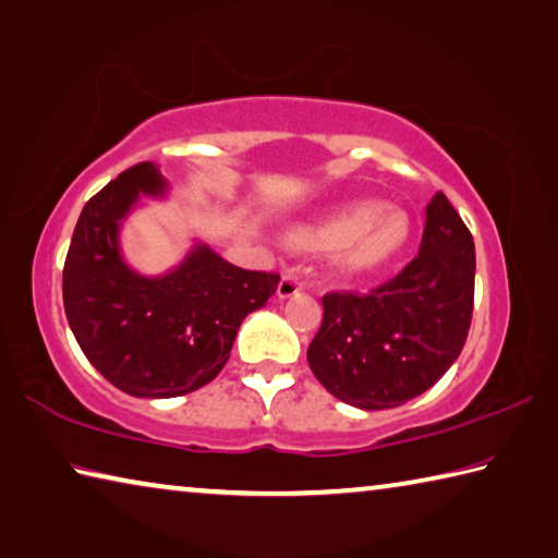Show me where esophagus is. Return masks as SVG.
Wrapping results in <instances>:
<instances>
[{"label": "esophagus", "instance_id": "34e87169", "mask_svg": "<svg viewBox=\"0 0 558 558\" xmlns=\"http://www.w3.org/2000/svg\"><path fill=\"white\" fill-rule=\"evenodd\" d=\"M305 288V282H302L295 272H286V276H282V280H280V286H278V298H292V295H298V292Z\"/></svg>", "mask_w": 558, "mask_h": 558}]
</instances>
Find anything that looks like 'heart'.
Returning <instances> with one entry per match:
<instances>
[{"label": "heart", "instance_id": "1", "mask_svg": "<svg viewBox=\"0 0 558 558\" xmlns=\"http://www.w3.org/2000/svg\"><path fill=\"white\" fill-rule=\"evenodd\" d=\"M409 223L399 211H381L376 202H352L302 223L292 243L305 251H333L342 276H366L389 263L403 248Z\"/></svg>", "mask_w": 558, "mask_h": 558}]
</instances>
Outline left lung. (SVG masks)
Wrapping results in <instances>:
<instances>
[{"label":"left lung","mask_w":558,"mask_h":558,"mask_svg":"<svg viewBox=\"0 0 558 558\" xmlns=\"http://www.w3.org/2000/svg\"><path fill=\"white\" fill-rule=\"evenodd\" d=\"M475 302V243L438 192L418 256L366 295L327 292L310 369L339 401L393 409L428 391L465 347Z\"/></svg>","instance_id":"left-lung-1"}]
</instances>
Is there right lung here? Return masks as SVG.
<instances>
[{
	"label": "right lung",
	"instance_id": "right-lung-1",
	"mask_svg": "<svg viewBox=\"0 0 558 558\" xmlns=\"http://www.w3.org/2000/svg\"><path fill=\"white\" fill-rule=\"evenodd\" d=\"M153 162L118 174L88 199L63 266V307L88 362L140 399L202 389L229 362L245 315L278 290V272L243 270L196 243L167 276L145 278L120 256V223L140 194L162 196Z\"/></svg>",
	"mask_w": 558,
	"mask_h": 558
}]
</instances>
